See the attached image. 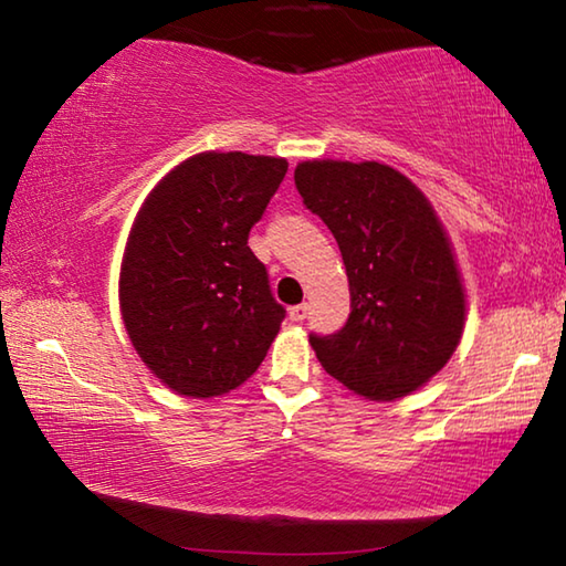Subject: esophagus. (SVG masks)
Wrapping results in <instances>:
<instances>
[{
    "mask_svg": "<svg viewBox=\"0 0 566 566\" xmlns=\"http://www.w3.org/2000/svg\"><path fill=\"white\" fill-rule=\"evenodd\" d=\"M306 314H310V306H306V304H294V306H290V319H292V322L306 319Z\"/></svg>",
    "mask_w": 566,
    "mask_h": 566,
    "instance_id": "1",
    "label": "esophagus"
}]
</instances>
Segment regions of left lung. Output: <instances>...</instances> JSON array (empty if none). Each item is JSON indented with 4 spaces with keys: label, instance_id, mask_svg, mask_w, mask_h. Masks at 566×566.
<instances>
[{
    "label": "left lung",
    "instance_id": "left-lung-1",
    "mask_svg": "<svg viewBox=\"0 0 566 566\" xmlns=\"http://www.w3.org/2000/svg\"><path fill=\"white\" fill-rule=\"evenodd\" d=\"M294 185L337 239L349 276V319L310 334L324 371L371 401L419 389L464 327L462 282L432 205L379 161H302Z\"/></svg>",
    "mask_w": 566,
    "mask_h": 566
}]
</instances>
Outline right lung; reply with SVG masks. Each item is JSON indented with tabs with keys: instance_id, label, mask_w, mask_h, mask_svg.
I'll use <instances>...</instances> for the list:
<instances>
[{
	"instance_id": "1",
	"label": "right lung",
	"mask_w": 566,
	"mask_h": 566,
	"mask_svg": "<svg viewBox=\"0 0 566 566\" xmlns=\"http://www.w3.org/2000/svg\"><path fill=\"white\" fill-rule=\"evenodd\" d=\"M286 159L205 151L139 209L119 274L134 349L177 395L219 397L254 375L286 317L247 239Z\"/></svg>"
}]
</instances>
